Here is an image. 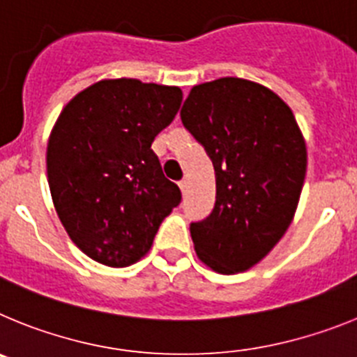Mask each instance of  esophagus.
<instances>
[{
	"label": "esophagus",
	"mask_w": 357,
	"mask_h": 357,
	"mask_svg": "<svg viewBox=\"0 0 357 357\" xmlns=\"http://www.w3.org/2000/svg\"><path fill=\"white\" fill-rule=\"evenodd\" d=\"M178 188L182 189V193H185V191H188V181H185V178H182V181L178 182Z\"/></svg>",
	"instance_id": "34e87169"
}]
</instances>
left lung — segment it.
Segmentation results:
<instances>
[{
  "mask_svg": "<svg viewBox=\"0 0 357 357\" xmlns=\"http://www.w3.org/2000/svg\"><path fill=\"white\" fill-rule=\"evenodd\" d=\"M216 173V202L189 225L195 250L218 273L259 263L284 236L307 168L304 137L275 93L243 78L195 85L181 110Z\"/></svg>",
  "mask_w": 357,
  "mask_h": 357,
  "instance_id": "obj_1",
  "label": "left lung"
}]
</instances>
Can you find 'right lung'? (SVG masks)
I'll return each instance as SVG.
<instances>
[{"label": "right lung", "instance_id": "add662e5", "mask_svg": "<svg viewBox=\"0 0 357 357\" xmlns=\"http://www.w3.org/2000/svg\"><path fill=\"white\" fill-rule=\"evenodd\" d=\"M181 103L178 87L118 78L82 91L56 119L50 191L69 238L91 259L114 268L139 261L181 204L151 150Z\"/></svg>", "mask_w": 357, "mask_h": 357}]
</instances>
